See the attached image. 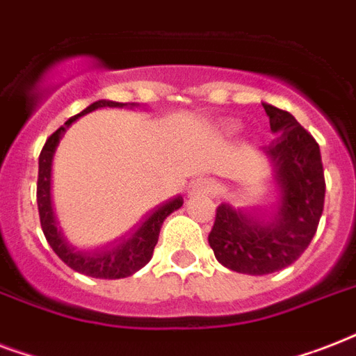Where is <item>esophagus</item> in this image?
<instances>
[{
    "mask_svg": "<svg viewBox=\"0 0 356 356\" xmlns=\"http://www.w3.org/2000/svg\"><path fill=\"white\" fill-rule=\"evenodd\" d=\"M218 184L212 179H197L190 186V195L197 197V195H212L216 194Z\"/></svg>",
    "mask_w": 356,
    "mask_h": 356,
    "instance_id": "34e87169",
    "label": "esophagus"
}]
</instances>
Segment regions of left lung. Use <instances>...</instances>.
I'll return each instance as SVG.
<instances>
[{"instance_id": "1", "label": "left lung", "mask_w": 356, "mask_h": 356, "mask_svg": "<svg viewBox=\"0 0 356 356\" xmlns=\"http://www.w3.org/2000/svg\"><path fill=\"white\" fill-rule=\"evenodd\" d=\"M262 105L271 131L279 133L262 147L279 186L277 207L254 214L222 203L209 234L218 262L248 275H268L293 264L314 238L325 201L318 142L290 113Z\"/></svg>"}]
</instances>
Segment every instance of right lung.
<instances>
[{
  "label": "right lung",
  "mask_w": 356,
  "mask_h": 356,
  "mask_svg": "<svg viewBox=\"0 0 356 356\" xmlns=\"http://www.w3.org/2000/svg\"><path fill=\"white\" fill-rule=\"evenodd\" d=\"M134 103H131L133 107ZM103 107H127V103L108 102V99H99L92 103L90 107H86L83 113L75 114L63 127H58L55 133L46 140V144L42 147L40 156H38V183H36V203H38V214H40V225L44 231L47 243L58 254V259L64 264H68L72 270L85 273L88 277L96 279H123L136 273L140 268H144L153 257V249L159 242V233L164 220L172 212L183 207V197L177 195L173 200L162 203L145 214L144 220L129 233V236L120 238L118 242L105 245L102 249L94 251H83V249L74 248L66 240L63 229L58 227L57 216L53 211L51 203V162L58 142L66 133V129L79 120L81 116Z\"/></svg>",
  "instance_id": "add662e5"
}]
</instances>
